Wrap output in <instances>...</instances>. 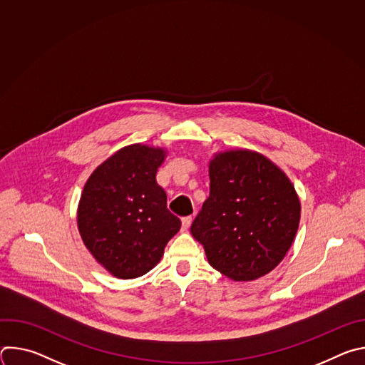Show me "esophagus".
<instances>
[{
  "label": "esophagus",
  "instance_id": "obj_1",
  "mask_svg": "<svg viewBox=\"0 0 365 365\" xmlns=\"http://www.w3.org/2000/svg\"><path fill=\"white\" fill-rule=\"evenodd\" d=\"M190 224H192V217H185V218H182V230H183V231H187V228L190 227Z\"/></svg>",
  "mask_w": 365,
  "mask_h": 365
}]
</instances>
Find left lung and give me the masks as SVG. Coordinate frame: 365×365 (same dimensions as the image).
<instances>
[{
  "label": "left lung",
  "mask_w": 365,
  "mask_h": 365,
  "mask_svg": "<svg viewBox=\"0 0 365 365\" xmlns=\"http://www.w3.org/2000/svg\"><path fill=\"white\" fill-rule=\"evenodd\" d=\"M210 197L190 232L207 263L234 282L279 266L300 221V200L286 173L262 153L234 148L210 160Z\"/></svg>",
  "instance_id": "obj_1"
}]
</instances>
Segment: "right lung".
Returning <instances> with one entry per match:
<instances>
[{
    "mask_svg": "<svg viewBox=\"0 0 365 365\" xmlns=\"http://www.w3.org/2000/svg\"><path fill=\"white\" fill-rule=\"evenodd\" d=\"M163 147L131 144L89 176L78 205V230L96 262L118 279H135L160 262L180 220L155 182Z\"/></svg>",
    "mask_w": 365,
    "mask_h": 365,
    "instance_id": "1",
    "label": "right lung"
}]
</instances>
